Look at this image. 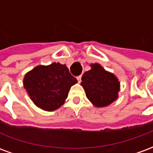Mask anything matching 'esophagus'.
I'll return each mask as SVG.
<instances>
[{"label":"esophagus","instance_id":"1","mask_svg":"<svg viewBox=\"0 0 153 153\" xmlns=\"http://www.w3.org/2000/svg\"><path fill=\"white\" fill-rule=\"evenodd\" d=\"M81 75H79V76H77V80H78V82L79 83H80V81H81Z\"/></svg>","mask_w":153,"mask_h":153}]
</instances>
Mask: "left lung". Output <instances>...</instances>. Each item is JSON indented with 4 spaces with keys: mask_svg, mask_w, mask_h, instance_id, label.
I'll return each mask as SVG.
<instances>
[{
    "mask_svg": "<svg viewBox=\"0 0 153 153\" xmlns=\"http://www.w3.org/2000/svg\"><path fill=\"white\" fill-rule=\"evenodd\" d=\"M91 67L83 74L81 83L87 97L96 106H108L118 97L120 83L113 74L106 71L99 64H93Z\"/></svg>",
    "mask_w": 153,
    "mask_h": 153,
    "instance_id": "1",
    "label": "left lung"
}]
</instances>
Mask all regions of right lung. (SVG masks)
I'll use <instances>...</instances> for the list:
<instances>
[{
  "label": "right lung",
  "instance_id": "1",
  "mask_svg": "<svg viewBox=\"0 0 153 153\" xmlns=\"http://www.w3.org/2000/svg\"><path fill=\"white\" fill-rule=\"evenodd\" d=\"M77 79L65 65L52 63L35 67L25 77L24 86L31 100L42 110L51 111L63 105Z\"/></svg>",
  "mask_w": 153,
  "mask_h": 153
}]
</instances>
